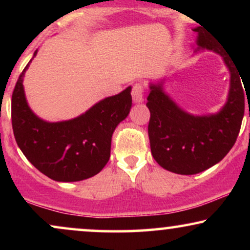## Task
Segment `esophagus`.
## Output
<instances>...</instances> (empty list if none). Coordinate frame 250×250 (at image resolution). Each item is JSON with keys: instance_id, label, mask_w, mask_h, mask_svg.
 Masks as SVG:
<instances>
[{"instance_id": "34e87169", "label": "esophagus", "mask_w": 250, "mask_h": 250, "mask_svg": "<svg viewBox=\"0 0 250 250\" xmlns=\"http://www.w3.org/2000/svg\"><path fill=\"white\" fill-rule=\"evenodd\" d=\"M143 90H145V87H143L141 82L133 84V87H131V97H133V101L135 103L143 101Z\"/></svg>"}]
</instances>
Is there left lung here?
<instances>
[{
	"mask_svg": "<svg viewBox=\"0 0 250 250\" xmlns=\"http://www.w3.org/2000/svg\"><path fill=\"white\" fill-rule=\"evenodd\" d=\"M195 31L199 33L197 44L201 48L223 57L230 70V90L226 105L216 115L193 116L163 93L162 84L150 85L147 107L150 111L148 135L151 155L162 168L181 175L201 173L220 162L236 142L245 114L243 81L233 60L202 28Z\"/></svg>",
	"mask_w": 250,
	"mask_h": 250,
	"instance_id": "1",
	"label": "left lung"
}]
</instances>
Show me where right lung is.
I'll use <instances>...</instances> for the list:
<instances>
[{"label": "right lung", "mask_w": 250, "mask_h": 250, "mask_svg": "<svg viewBox=\"0 0 250 250\" xmlns=\"http://www.w3.org/2000/svg\"><path fill=\"white\" fill-rule=\"evenodd\" d=\"M28 65L11 96V125L22 153L42 174L60 182L100 173L110 157L111 135L131 108V88L102 100L76 119L49 123L34 115L25 101L22 81Z\"/></svg>", "instance_id": "obj_1"}]
</instances>
